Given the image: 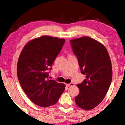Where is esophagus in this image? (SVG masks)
<instances>
[{"label":"esophagus","mask_w":125,"mask_h":125,"mask_svg":"<svg viewBox=\"0 0 125 125\" xmlns=\"http://www.w3.org/2000/svg\"><path fill=\"white\" fill-rule=\"evenodd\" d=\"M74 85V83H70L69 84H67V86H68V87H72V86H73Z\"/></svg>","instance_id":"34e87169"}]
</instances>
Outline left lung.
<instances>
[{
	"instance_id": "obj_1",
	"label": "left lung",
	"mask_w": 125,
	"mask_h": 125,
	"mask_svg": "<svg viewBox=\"0 0 125 125\" xmlns=\"http://www.w3.org/2000/svg\"><path fill=\"white\" fill-rule=\"evenodd\" d=\"M70 42L82 74L86 75L77 85L80 92L75 101L80 108L91 110L102 101L110 87L112 79L110 57L102 44L89 37Z\"/></svg>"
}]
</instances>
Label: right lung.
Segmentation results:
<instances>
[{
	"label": "right lung",
	"instance_id": "right-lung-1",
	"mask_svg": "<svg viewBox=\"0 0 125 125\" xmlns=\"http://www.w3.org/2000/svg\"><path fill=\"white\" fill-rule=\"evenodd\" d=\"M65 40L49 36L34 38L24 46L17 64V76L25 93L42 107L55 104L65 85L49 78V71Z\"/></svg>",
	"mask_w": 125,
	"mask_h": 125
}]
</instances>
